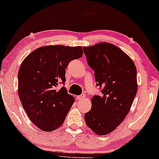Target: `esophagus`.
I'll use <instances>...</instances> for the list:
<instances>
[{"instance_id": "34e87169", "label": "esophagus", "mask_w": 159, "mask_h": 159, "mask_svg": "<svg viewBox=\"0 0 159 159\" xmlns=\"http://www.w3.org/2000/svg\"><path fill=\"white\" fill-rule=\"evenodd\" d=\"M76 98H77V100H78V101L82 100L83 98H85V94H84V93H82V94H81V95L77 96V97Z\"/></svg>"}]
</instances>
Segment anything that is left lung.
I'll list each match as a JSON object with an SVG mask.
<instances>
[{"mask_svg": "<svg viewBox=\"0 0 159 159\" xmlns=\"http://www.w3.org/2000/svg\"><path fill=\"white\" fill-rule=\"evenodd\" d=\"M87 63L94 71L101 96H93L85 113L87 125L98 135L111 133L124 120L137 92V70L132 59L116 46L99 43L83 47Z\"/></svg>", "mask_w": 159, "mask_h": 159, "instance_id": "obj_1", "label": "left lung"}]
</instances>
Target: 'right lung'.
Listing matches in <instances>:
<instances>
[{
    "label": "right lung",
    "instance_id": "add662e5",
    "mask_svg": "<svg viewBox=\"0 0 159 159\" xmlns=\"http://www.w3.org/2000/svg\"><path fill=\"white\" fill-rule=\"evenodd\" d=\"M83 56L81 46H42L32 52L18 72V94L31 121L41 130L51 132L61 127L75 98L66 87V68Z\"/></svg>",
    "mask_w": 159,
    "mask_h": 159
}]
</instances>
